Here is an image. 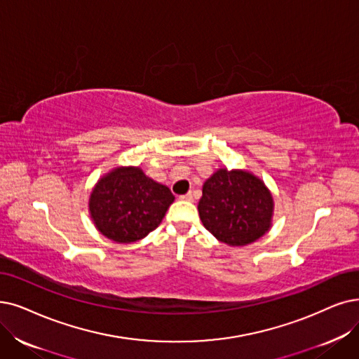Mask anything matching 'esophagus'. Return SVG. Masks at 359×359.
<instances>
[{
	"mask_svg": "<svg viewBox=\"0 0 359 359\" xmlns=\"http://www.w3.org/2000/svg\"><path fill=\"white\" fill-rule=\"evenodd\" d=\"M180 200H185V202H191V200H193V194H191V193H187V194H184V196H180Z\"/></svg>",
	"mask_w": 359,
	"mask_h": 359,
	"instance_id": "34e87169",
	"label": "esophagus"
}]
</instances>
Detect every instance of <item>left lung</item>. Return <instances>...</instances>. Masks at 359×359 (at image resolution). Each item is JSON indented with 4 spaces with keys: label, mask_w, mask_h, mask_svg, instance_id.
Masks as SVG:
<instances>
[{
    "label": "left lung",
    "mask_w": 359,
    "mask_h": 359,
    "mask_svg": "<svg viewBox=\"0 0 359 359\" xmlns=\"http://www.w3.org/2000/svg\"><path fill=\"white\" fill-rule=\"evenodd\" d=\"M198 215L205 228L228 246H246L271 226L274 200L248 170L218 169L203 184Z\"/></svg>",
    "instance_id": "8db88e82"
}]
</instances>
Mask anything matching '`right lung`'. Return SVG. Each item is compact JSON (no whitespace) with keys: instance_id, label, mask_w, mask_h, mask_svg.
I'll use <instances>...</instances> for the list:
<instances>
[{"instance_id":"1","label":"right lung","mask_w":359,"mask_h":359,"mask_svg":"<svg viewBox=\"0 0 359 359\" xmlns=\"http://www.w3.org/2000/svg\"><path fill=\"white\" fill-rule=\"evenodd\" d=\"M175 197L135 166L111 169L90 196L97 229L116 243H134L159 226Z\"/></svg>"}]
</instances>
